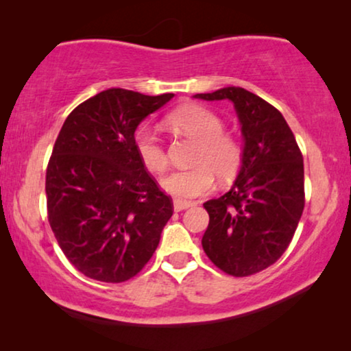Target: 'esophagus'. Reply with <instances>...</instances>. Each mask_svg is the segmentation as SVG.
<instances>
[{"mask_svg": "<svg viewBox=\"0 0 351 351\" xmlns=\"http://www.w3.org/2000/svg\"><path fill=\"white\" fill-rule=\"evenodd\" d=\"M193 206V203H190V201H182V199H174V210L177 213H180V210L184 209H189Z\"/></svg>", "mask_w": 351, "mask_h": 351, "instance_id": "obj_1", "label": "esophagus"}]
</instances>
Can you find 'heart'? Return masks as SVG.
Here are the masks:
<instances>
[{
  "label": "heart",
  "instance_id": "1",
  "mask_svg": "<svg viewBox=\"0 0 351 351\" xmlns=\"http://www.w3.org/2000/svg\"><path fill=\"white\" fill-rule=\"evenodd\" d=\"M177 132L195 137L198 145L189 169L172 171L160 180L161 189L177 199H193L214 189L215 174L230 180L238 174L243 161L241 145L223 134V121L203 105L189 104L177 108L167 118ZM134 148L148 171L161 172L167 166V155L160 136L150 126L138 128L134 134Z\"/></svg>",
  "mask_w": 351,
  "mask_h": 351
}]
</instances>
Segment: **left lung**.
<instances>
[{
	"instance_id": "left-lung-1",
	"label": "left lung",
	"mask_w": 351,
	"mask_h": 351,
	"mask_svg": "<svg viewBox=\"0 0 351 351\" xmlns=\"http://www.w3.org/2000/svg\"><path fill=\"white\" fill-rule=\"evenodd\" d=\"M203 100H230L243 134V161L237 180L204 209L209 225L203 249L210 262L232 276L265 270L289 246L304 213V158L278 110L237 86L196 94Z\"/></svg>"
}]
</instances>
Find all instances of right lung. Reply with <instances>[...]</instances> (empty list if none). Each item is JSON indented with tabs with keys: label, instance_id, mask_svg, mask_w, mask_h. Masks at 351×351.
<instances>
[{
	"label": "right lung",
	"instance_id": "1",
	"mask_svg": "<svg viewBox=\"0 0 351 351\" xmlns=\"http://www.w3.org/2000/svg\"><path fill=\"white\" fill-rule=\"evenodd\" d=\"M174 94L112 88L80 104L62 126L46 171L47 219L84 276L131 280L150 261L172 215L134 148V132Z\"/></svg>",
	"mask_w": 351,
	"mask_h": 351
}]
</instances>
